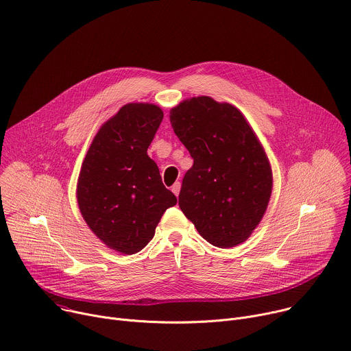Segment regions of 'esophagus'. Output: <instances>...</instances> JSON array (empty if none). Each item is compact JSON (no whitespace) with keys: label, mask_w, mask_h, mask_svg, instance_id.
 <instances>
[{"label":"esophagus","mask_w":351,"mask_h":351,"mask_svg":"<svg viewBox=\"0 0 351 351\" xmlns=\"http://www.w3.org/2000/svg\"><path fill=\"white\" fill-rule=\"evenodd\" d=\"M172 192L175 193V196H179V192H180V182H175V183H173Z\"/></svg>","instance_id":"esophagus-1"}]
</instances>
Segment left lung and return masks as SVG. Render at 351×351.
Returning <instances> with one entry per match:
<instances>
[{
	"label": "left lung",
	"mask_w": 351,
	"mask_h": 351,
	"mask_svg": "<svg viewBox=\"0 0 351 351\" xmlns=\"http://www.w3.org/2000/svg\"><path fill=\"white\" fill-rule=\"evenodd\" d=\"M175 134L193 158L179 207L217 247L245 242L262 221L273 173L262 143L239 109L196 97L171 109Z\"/></svg>",
	"instance_id": "1"
}]
</instances>
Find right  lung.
<instances>
[{
  "label": "right lung",
  "mask_w": 351,
  "mask_h": 351,
  "mask_svg": "<svg viewBox=\"0 0 351 351\" xmlns=\"http://www.w3.org/2000/svg\"><path fill=\"white\" fill-rule=\"evenodd\" d=\"M162 119L156 105H124L101 125L81 165L80 211L90 231L123 254L140 252L178 202L147 154Z\"/></svg>",
  "instance_id": "obj_1"
}]
</instances>
